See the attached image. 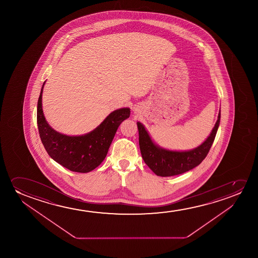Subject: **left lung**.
<instances>
[{"label": "left lung", "instance_id": "obj_1", "mask_svg": "<svg viewBox=\"0 0 258 258\" xmlns=\"http://www.w3.org/2000/svg\"><path fill=\"white\" fill-rule=\"evenodd\" d=\"M220 121V111L218 120L211 134L201 145L187 152H175L160 148L152 142L143 124L138 122L139 147L145 164L158 176L178 175L193 169L205 159L215 139Z\"/></svg>", "mask_w": 258, "mask_h": 258}]
</instances>
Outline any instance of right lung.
Returning <instances> with one entry per match:
<instances>
[{
	"instance_id": "right-lung-1",
	"label": "right lung",
	"mask_w": 258,
	"mask_h": 258,
	"mask_svg": "<svg viewBox=\"0 0 258 258\" xmlns=\"http://www.w3.org/2000/svg\"><path fill=\"white\" fill-rule=\"evenodd\" d=\"M44 85L38 100L37 123L46 152L54 161L73 172L88 173L95 169L106 158L117 128L130 117L131 109L113 111L88 134L78 137L60 134L50 127L44 116L41 103Z\"/></svg>"
}]
</instances>
